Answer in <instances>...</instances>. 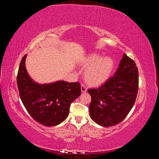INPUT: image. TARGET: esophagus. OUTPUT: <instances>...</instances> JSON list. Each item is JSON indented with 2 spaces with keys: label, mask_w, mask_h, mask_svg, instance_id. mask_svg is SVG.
I'll list each match as a JSON object with an SVG mask.
<instances>
[{
  "label": "esophagus",
  "mask_w": 159,
  "mask_h": 159,
  "mask_svg": "<svg viewBox=\"0 0 159 159\" xmlns=\"http://www.w3.org/2000/svg\"><path fill=\"white\" fill-rule=\"evenodd\" d=\"M81 92H85V91H87V87H86L85 84H81Z\"/></svg>",
  "instance_id": "esophagus-1"
}]
</instances>
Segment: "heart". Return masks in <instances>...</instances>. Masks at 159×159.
Masks as SVG:
<instances>
[{"mask_svg": "<svg viewBox=\"0 0 159 159\" xmlns=\"http://www.w3.org/2000/svg\"><path fill=\"white\" fill-rule=\"evenodd\" d=\"M88 66L84 75L90 82L98 84L107 80L113 69V61L109 57H101L98 54H91L84 61Z\"/></svg>", "mask_w": 159, "mask_h": 159, "instance_id": "1", "label": "heart"}]
</instances>
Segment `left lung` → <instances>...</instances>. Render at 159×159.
<instances>
[{
    "label": "left lung",
    "mask_w": 159,
    "mask_h": 159,
    "mask_svg": "<svg viewBox=\"0 0 159 159\" xmlns=\"http://www.w3.org/2000/svg\"><path fill=\"white\" fill-rule=\"evenodd\" d=\"M139 73L134 62L123 54L114 76L98 88L89 89L90 117L103 127H111L126 117L135 102Z\"/></svg>",
    "instance_id": "8db88e82"
}]
</instances>
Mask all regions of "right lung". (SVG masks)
Instances as JSON below:
<instances>
[{
    "label": "right lung",
    "instance_id": "1",
    "mask_svg": "<svg viewBox=\"0 0 159 159\" xmlns=\"http://www.w3.org/2000/svg\"><path fill=\"white\" fill-rule=\"evenodd\" d=\"M26 57V54L20 61L16 78L22 102L37 122L48 127L57 125L67 118L71 103L81 95L80 84L64 81L37 84L28 74Z\"/></svg>",
    "mask_w": 159,
    "mask_h": 159
}]
</instances>
